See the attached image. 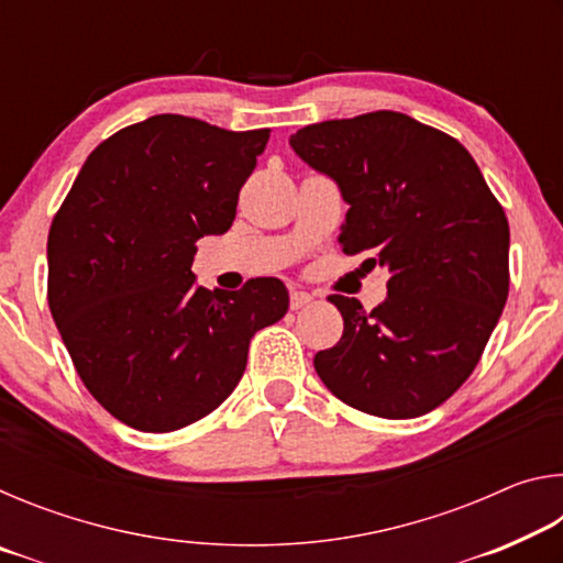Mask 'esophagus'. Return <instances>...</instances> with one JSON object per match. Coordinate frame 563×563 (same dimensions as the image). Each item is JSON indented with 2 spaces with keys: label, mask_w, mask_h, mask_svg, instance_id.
I'll return each mask as SVG.
<instances>
[{
  "label": "esophagus",
  "mask_w": 563,
  "mask_h": 563,
  "mask_svg": "<svg viewBox=\"0 0 563 563\" xmlns=\"http://www.w3.org/2000/svg\"><path fill=\"white\" fill-rule=\"evenodd\" d=\"M310 302H312L310 292H305V290H292L290 292V310H302V308H308Z\"/></svg>",
  "instance_id": "1"
}]
</instances>
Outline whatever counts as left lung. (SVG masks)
<instances>
[{
	"label": "left lung",
	"mask_w": 563,
	"mask_h": 563,
	"mask_svg": "<svg viewBox=\"0 0 563 563\" xmlns=\"http://www.w3.org/2000/svg\"><path fill=\"white\" fill-rule=\"evenodd\" d=\"M305 164L347 201L340 231L362 268H387V298L362 310L330 295L345 320L316 369L360 412H432L474 373L509 295V223L460 141L399 111L305 126L290 136Z\"/></svg>",
	"instance_id": "8db88e82"
}]
</instances>
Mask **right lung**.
Masks as SVG:
<instances>
[{
  "label": "right lung",
  "instance_id": "right-lung-1",
  "mask_svg": "<svg viewBox=\"0 0 563 563\" xmlns=\"http://www.w3.org/2000/svg\"><path fill=\"white\" fill-rule=\"evenodd\" d=\"M271 129L158 113L91 151L56 211L49 310L93 399L141 432L211 415L241 383L255 332L288 312L278 278L206 290L190 263L233 225Z\"/></svg>",
  "mask_w": 563,
  "mask_h": 563
}]
</instances>
